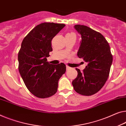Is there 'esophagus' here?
Returning a JSON list of instances; mask_svg holds the SVG:
<instances>
[{"label": "esophagus", "mask_w": 126, "mask_h": 126, "mask_svg": "<svg viewBox=\"0 0 126 126\" xmlns=\"http://www.w3.org/2000/svg\"><path fill=\"white\" fill-rule=\"evenodd\" d=\"M71 69V67H69V66H68V65H66V69L67 70H68V69Z\"/></svg>", "instance_id": "1"}]
</instances>
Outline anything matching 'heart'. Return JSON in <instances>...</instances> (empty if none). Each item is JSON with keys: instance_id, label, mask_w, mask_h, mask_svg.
Here are the masks:
<instances>
[{"instance_id": "b5f03b06", "label": "heart", "mask_w": 126, "mask_h": 126, "mask_svg": "<svg viewBox=\"0 0 126 126\" xmlns=\"http://www.w3.org/2000/svg\"><path fill=\"white\" fill-rule=\"evenodd\" d=\"M65 35H75V34L74 33H67Z\"/></svg>"}]
</instances>
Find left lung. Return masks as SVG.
I'll return each instance as SVG.
<instances>
[{
	"label": "left lung",
	"instance_id": "1",
	"mask_svg": "<svg viewBox=\"0 0 126 126\" xmlns=\"http://www.w3.org/2000/svg\"><path fill=\"white\" fill-rule=\"evenodd\" d=\"M74 28L81 38L77 55L88 64L82 72L76 68L78 76L72 84L77 93L91 95L98 92L108 80L112 56L109 43L100 33L85 25H75Z\"/></svg>",
	"mask_w": 126,
	"mask_h": 126
}]
</instances>
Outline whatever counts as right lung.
I'll use <instances>...</instances> for the list:
<instances>
[{
	"label": "right lung",
	"mask_w": 126,
	"mask_h": 126,
	"mask_svg": "<svg viewBox=\"0 0 126 126\" xmlns=\"http://www.w3.org/2000/svg\"><path fill=\"white\" fill-rule=\"evenodd\" d=\"M65 26L44 22L34 28L22 41L18 54V71L28 89L38 98H45L57 92L58 81L66 71L63 63L47 62L52 51V38Z\"/></svg>",
	"instance_id": "add662e5"
}]
</instances>
